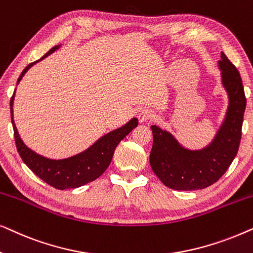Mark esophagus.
I'll return each instance as SVG.
<instances>
[{
  "label": "esophagus",
  "instance_id": "obj_1",
  "mask_svg": "<svg viewBox=\"0 0 253 253\" xmlns=\"http://www.w3.org/2000/svg\"><path fill=\"white\" fill-rule=\"evenodd\" d=\"M153 116H154V114H153V112H152V110L141 109L139 114H138V120H139V122H145V121L151 120Z\"/></svg>",
  "mask_w": 253,
  "mask_h": 253
}]
</instances>
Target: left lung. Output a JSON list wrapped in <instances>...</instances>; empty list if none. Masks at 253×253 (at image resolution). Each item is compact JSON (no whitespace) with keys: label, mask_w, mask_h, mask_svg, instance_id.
<instances>
[{"label":"left lung","mask_w":253,"mask_h":253,"mask_svg":"<svg viewBox=\"0 0 253 253\" xmlns=\"http://www.w3.org/2000/svg\"><path fill=\"white\" fill-rule=\"evenodd\" d=\"M222 85L227 91L228 109L220 129L202 150H188L168 131L152 126V170L168 188L182 191L205 189L215 183L236 157L247 106L242 78L236 67L221 51L219 61Z\"/></svg>","instance_id":"1"}]
</instances>
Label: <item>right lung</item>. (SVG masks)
<instances>
[{
    "label": "right lung",
    "instance_id": "1",
    "mask_svg": "<svg viewBox=\"0 0 253 253\" xmlns=\"http://www.w3.org/2000/svg\"><path fill=\"white\" fill-rule=\"evenodd\" d=\"M61 44H57L43 55L40 60L27 65L20 74L17 84L22 81L26 71L38 62L46 58L48 55L54 53L60 48ZM16 91V89H15ZM13 100H15V93L10 100V112H11V122L13 127V134H15V141L17 151L27 167L40 177L47 184L56 188L58 190L75 189L79 186L87 184V183L94 181L101 176L112 161L114 151L121 140L126 134H129L134 127L138 126V120L136 117L131 119L126 124L119 129L113 130L105 136L99 138L92 146L81 153L74 155V157L61 159V160H54L42 155L36 153L24 144L20 138L18 131H17L15 121H13Z\"/></svg>",
    "mask_w": 253,
    "mask_h": 253
}]
</instances>
